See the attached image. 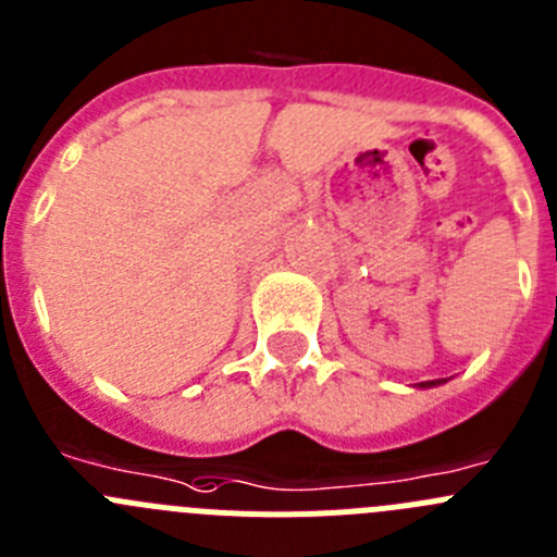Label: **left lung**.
Listing matches in <instances>:
<instances>
[{"instance_id": "obj_1", "label": "left lung", "mask_w": 557, "mask_h": 557, "mask_svg": "<svg viewBox=\"0 0 557 557\" xmlns=\"http://www.w3.org/2000/svg\"><path fill=\"white\" fill-rule=\"evenodd\" d=\"M438 384H445V381H425V384H420L422 389H428V386H438Z\"/></svg>"}]
</instances>
